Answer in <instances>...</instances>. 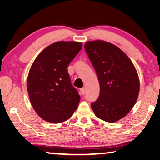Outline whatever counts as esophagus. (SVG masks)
<instances>
[{"label": "esophagus", "mask_w": 160, "mask_h": 160, "mask_svg": "<svg viewBox=\"0 0 160 160\" xmlns=\"http://www.w3.org/2000/svg\"><path fill=\"white\" fill-rule=\"evenodd\" d=\"M80 92H81V93L82 94V95H85V88H81L80 89Z\"/></svg>", "instance_id": "34e87169"}]
</instances>
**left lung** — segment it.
Segmentation results:
<instances>
[{"instance_id":"left-lung-1","label":"left lung","mask_w":160,"mask_h":160,"mask_svg":"<svg viewBox=\"0 0 160 160\" xmlns=\"http://www.w3.org/2000/svg\"><path fill=\"white\" fill-rule=\"evenodd\" d=\"M84 47L100 85L92 109L101 120L115 122L136 102L140 90L138 73L128 56L114 44L98 40L86 42Z\"/></svg>"}]
</instances>
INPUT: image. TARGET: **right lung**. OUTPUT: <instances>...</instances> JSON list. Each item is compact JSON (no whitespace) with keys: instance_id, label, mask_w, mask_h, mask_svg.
<instances>
[{"instance_id":"1","label":"right lung","mask_w":160,"mask_h":160,"mask_svg":"<svg viewBox=\"0 0 160 160\" xmlns=\"http://www.w3.org/2000/svg\"><path fill=\"white\" fill-rule=\"evenodd\" d=\"M81 48L80 42H56L32 63L27 88L33 109L42 120L63 122L77 109L80 96L71 84L67 67Z\"/></svg>"}]
</instances>
